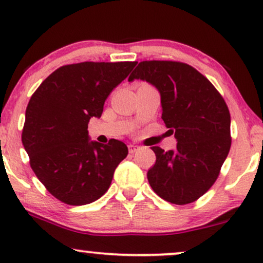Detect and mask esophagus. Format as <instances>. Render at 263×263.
I'll list each match as a JSON object with an SVG mask.
<instances>
[{"label":"esophagus","instance_id":"obj_1","mask_svg":"<svg viewBox=\"0 0 263 263\" xmlns=\"http://www.w3.org/2000/svg\"><path fill=\"white\" fill-rule=\"evenodd\" d=\"M128 148H129V153L130 154H134L136 151H139L140 149V147L139 146H136V145H129L128 146Z\"/></svg>","mask_w":263,"mask_h":263}]
</instances>
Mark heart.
Returning a JSON list of instances; mask_svg holds the SVG:
<instances>
[{
    "mask_svg": "<svg viewBox=\"0 0 263 263\" xmlns=\"http://www.w3.org/2000/svg\"><path fill=\"white\" fill-rule=\"evenodd\" d=\"M143 85H146V84H143Z\"/></svg>",
    "mask_w": 263,
    "mask_h": 263,
    "instance_id": "1",
    "label": "heart"
}]
</instances>
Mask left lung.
Segmentation results:
<instances>
[{"mask_svg": "<svg viewBox=\"0 0 263 263\" xmlns=\"http://www.w3.org/2000/svg\"><path fill=\"white\" fill-rule=\"evenodd\" d=\"M134 79L158 88L161 118L178 141L168 152L152 147L157 159L147 172L149 185L167 202L192 203L214 184L229 154V107L212 82L186 63L142 61L128 80Z\"/></svg>", "mask_w": 263, "mask_h": 263, "instance_id": "left-lung-1", "label": "left lung"}]
</instances>
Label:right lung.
Segmentation results:
<instances>
[{
  "instance_id": "right-lung-1",
  "label": "right lung",
  "mask_w": 263,
  "mask_h": 263,
  "mask_svg": "<svg viewBox=\"0 0 263 263\" xmlns=\"http://www.w3.org/2000/svg\"><path fill=\"white\" fill-rule=\"evenodd\" d=\"M136 62H81L60 67L32 95L21 134L30 165L46 190L71 206L107 192L128 147L89 141L88 122Z\"/></svg>"
}]
</instances>
